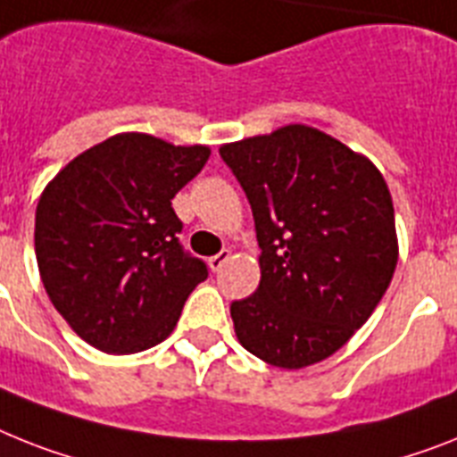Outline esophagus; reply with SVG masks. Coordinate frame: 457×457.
Returning a JSON list of instances; mask_svg holds the SVG:
<instances>
[{
  "mask_svg": "<svg viewBox=\"0 0 457 457\" xmlns=\"http://www.w3.org/2000/svg\"><path fill=\"white\" fill-rule=\"evenodd\" d=\"M228 259H231V252H228V250H221L220 254L210 256V259H207V263H210V269H212L214 273H220L221 266H224V263L228 262Z\"/></svg>",
  "mask_w": 457,
  "mask_h": 457,
  "instance_id": "1",
  "label": "esophagus"
}]
</instances>
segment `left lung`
Masks as SVG:
<instances>
[{
    "instance_id": "left-lung-1",
    "label": "left lung",
    "mask_w": 457,
    "mask_h": 457,
    "mask_svg": "<svg viewBox=\"0 0 457 457\" xmlns=\"http://www.w3.org/2000/svg\"><path fill=\"white\" fill-rule=\"evenodd\" d=\"M262 247V280L233 301L245 350L280 369L327 360L371 318L397 266L392 195L380 170L303 123L221 145Z\"/></svg>"
}]
</instances>
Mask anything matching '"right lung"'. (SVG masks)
I'll use <instances>...</instances> for the list:
<instances>
[{"instance_id": "1", "label": "right lung", "mask_w": 457, "mask_h": 457, "mask_svg": "<svg viewBox=\"0 0 457 457\" xmlns=\"http://www.w3.org/2000/svg\"><path fill=\"white\" fill-rule=\"evenodd\" d=\"M207 158L210 146L119 133L46 184L34 220L41 282L93 348L130 355L158 345L207 278L205 263L182 250L172 210Z\"/></svg>"}]
</instances>
